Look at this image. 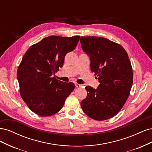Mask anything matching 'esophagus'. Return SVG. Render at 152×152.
<instances>
[{"mask_svg": "<svg viewBox=\"0 0 152 152\" xmlns=\"http://www.w3.org/2000/svg\"><path fill=\"white\" fill-rule=\"evenodd\" d=\"M82 86V85L79 84H75V87L77 88H80V87Z\"/></svg>", "mask_w": 152, "mask_h": 152, "instance_id": "obj_1", "label": "esophagus"}]
</instances>
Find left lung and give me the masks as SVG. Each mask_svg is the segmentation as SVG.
Masks as SVG:
<instances>
[{"label": "left lung", "instance_id": "left-lung-1", "mask_svg": "<svg viewBox=\"0 0 152 152\" xmlns=\"http://www.w3.org/2000/svg\"><path fill=\"white\" fill-rule=\"evenodd\" d=\"M80 41L82 50L89 57L91 70L99 82L96 89L86 87L87 95L80 103L82 109L96 121L112 118L125 104L132 85L128 54L120 44L103 37H81Z\"/></svg>", "mask_w": 152, "mask_h": 152}]
</instances>
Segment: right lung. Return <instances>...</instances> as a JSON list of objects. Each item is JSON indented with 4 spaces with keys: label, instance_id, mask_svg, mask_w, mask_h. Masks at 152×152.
Wrapping results in <instances>:
<instances>
[{
    "label": "right lung",
    "instance_id": "obj_1",
    "mask_svg": "<svg viewBox=\"0 0 152 152\" xmlns=\"http://www.w3.org/2000/svg\"><path fill=\"white\" fill-rule=\"evenodd\" d=\"M80 36H49L26 50L17 71L20 93L28 108L42 117L51 116L60 110L75 89L53 77L62 67L66 54L75 49Z\"/></svg>",
    "mask_w": 152,
    "mask_h": 152
}]
</instances>
